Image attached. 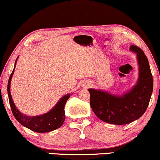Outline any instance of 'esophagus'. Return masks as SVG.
<instances>
[{
  "mask_svg": "<svg viewBox=\"0 0 160 160\" xmlns=\"http://www.w3.org/2000/svg\"><path fill=\"white\" fill-rule=\"evenodd\" d=\"M90 84H89V83H88V84H86V87H88L90 86Z\"/></svg>",
  "mask_w": 160,
  "mask_h": 160,
  "instance_id": "1",
  "label": "esophagus"
}]
</instances>
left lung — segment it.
Wrapping results in <instances>:
<instances>
[{
    "label": "left lung",
    "mask_w": 160,
    "mask_h": 160,
    "mask_svg": "<svg viewBox=\"0 0 160 160\" xmlns=\"http://www.w3.org/2000/svg\"><path fill=\"white\" fill-rule=\"evenodd\" d=\"M130 49L137 54L139 78L137 84L123 96H113L100 90L89 89L90 106L95 115L113 124H130L145 113L153 91V77L147 57L137 46Z\"/></svg>",
    "instance_id": "1"
}]
</instances>
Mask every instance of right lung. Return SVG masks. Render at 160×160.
Instances as JSON below:
<instances>
[{
  "label": "right lung",
  "instance_id": "1",
  "mask_svg": "<svg viewBox=\"0 0 160 160\" xmlns=\"http://www.w3.org/2000/svg\"><path fill=\"white\" fill-rule=\"evenodd\" d=\"M16 62H15V65H16ZM14 68L13 70L12 73H11L9 79H8L7 91L11 109H12V113L15 119L22 125L25 126V128L36 132H47L60 128L65 121V106L68 99L70 98V95H67L62 97L55 107H54L49 112L45 113V114L32 117L22 114L15 107L10 92L11 79H12L13 73H14Z\"/></svg>",
  "mask_w": 160,
  "mask_h": 160
}]
</instances>
